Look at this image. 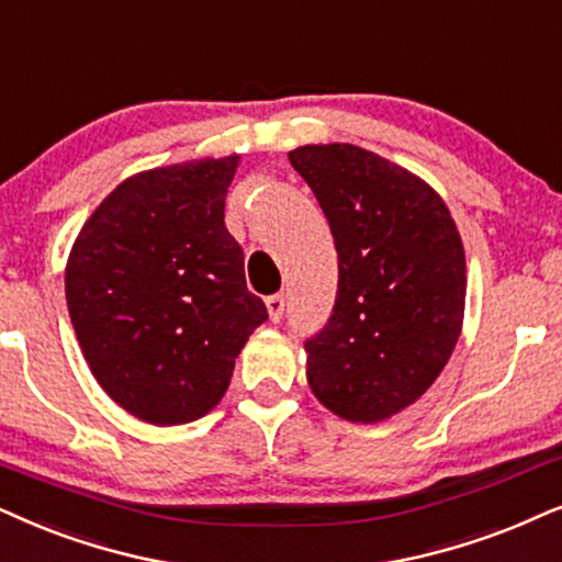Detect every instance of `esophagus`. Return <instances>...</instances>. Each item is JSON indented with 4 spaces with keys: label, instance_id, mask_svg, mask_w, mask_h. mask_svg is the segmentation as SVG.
Segmentation results:
<instances>
[{
    "label": "esophagus",
    "instance_id": "esophagus-1",
    "mask_svg": "<svg viewBox=\"0 0 562 562\" xmlns=\"http://www.w3.org/2000/svg\"><path fill=\"white\" fill-rule=\"evenodd\" d=\"M266 307H268V317H271V323H279L283 317V307H286V302H283L281 294H276L266 299Z\"/></svg>",
    "mask_w": 562,
    "mask_h": 562
}]
</instances>
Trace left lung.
Here are the masks:
<instances>
[{"mask_svg": "<svg viewBox=\"0 0 562 562\" xmlns=\"http://www.w3.org/2000/svg\"><path fill=\"white\" fill-rule=\"evenodd\" d=\"M330 224L338 294L304 344L319 403L353 424L413 405L454 351L464 317V247L441 195L353 144L289 151Z\"/></svg>", "mask_w": 562, "mask_h": 562, "instance_id": "left-lung-1", "label": "left lung"}]
</instances>
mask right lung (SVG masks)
<instances>
[{"label": "right lung", "instance_id": "add662e5", "mask_svg": "<svg viewBox=\"0 0 562 562\" xmlns=\"http://www.w3.org/2000/svg\"><path fill=\"white\" fill-rule=\"evenodd\" d=\"M239 157L195 159L123 180L94 209L67 263V307L94 379L155 426L206 415L268 319L224 227Z\"/></svg>", "mask_w": 562, "mask_h": 562}]
</instances>
